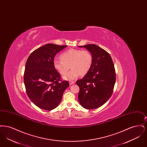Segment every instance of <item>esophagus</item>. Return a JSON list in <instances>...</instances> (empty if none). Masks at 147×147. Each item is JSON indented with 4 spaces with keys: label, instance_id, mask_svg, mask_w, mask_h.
Here are the masks:
<instances>
[{
    "label": "esophagus",
    "instance_id": "34e87169",
    "mask_svg": "<svg viewBox=\"0 0 147 147\" xmlns=\"http://www.w3.org/2000/svg\"><path fill=\"white\" fill-rule=\"evenodd\" d=\"M69 84L70 85H73V84H75V82L74 81H70Z\"/></svg>",
    "mask_w": 147,
    "mask_h": 147
}]
</instances>
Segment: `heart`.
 I'll list each match as a JSON object with an SVG mask.
<instances>
[{"label":"heart","mask_w":147,"mask_h":147,"mask_svg":"<svg viewBox=\"0 0 147 147\" xmlns=\"http://www.w3.org/2000/svg\"><path fill=\"white\" fill-rule=\"evenodd\" d=\"M61 58L53 60V66L62 75L71 67L72 69L63 77L67 80H74L80 74L84 76L90 69L92 64V56L88 50L69 49L61 55Z\"/></svg>","instance_id":"obj_1"}]
</instances>
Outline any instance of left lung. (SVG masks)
Instances as JSON below:
<instances>
[{
    "label": "left lung",
    "instance_id": "1",
    "mask_svg": "<svg viewBox=\"0 0 147 147\" xmlns=\"http://www.w3.org/2000/svg\"><path fill=\"white\" fill-rule=\"evenodd\" d=\"M79 47L91 52L92 64L86 75L77 81L80 89L78 100L86 109H97L108 101L113 92L116 82L113 63L110 54L96 45Z\"/></svg>",
    "mask_w": 147,
    "mask_h": 147
}]
</instances>
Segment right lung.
Wrapping results in <instances>:
<instances>
[{
    "mask_svg": "<svg viewBox=\"0 0 147 147\" xmlns=\"http://www.w3.org/2000/svg\"><path fill=\"white\" fill-rule=\"evenodd\" d=\"M67 46L49 43L32 52L25 65L24 81L28 98L39 108L52 110L61 102L63 92L69 86L62 81L53 66L56 54Z\"/></svg>",
    "mask_w": 147,
    "mask_h": 147,
    "instance_id": "add662e5",
    "label": "right lung"
}]
</instances>
